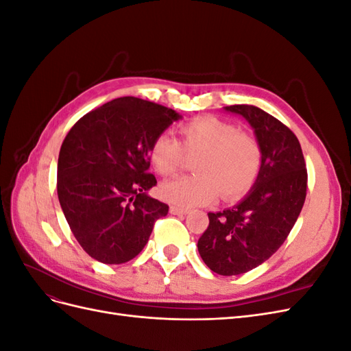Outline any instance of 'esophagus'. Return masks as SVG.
<instances>
[{
  "label": "esophagus",
  "mask_w": 351,
  "mask_h": 351,
  "mask_svg": "<svg viewBox=\"0 0 351 351\" xmlns=\"http://www.w3.org/2000/svg\"><path fill=\"white\" fill-rule=\"evenodd\" d=\"M187 209H183V208H178V206H176V205H173V206H169V214L171 215H186L187 214Z\"/></svg>",
  "instance_id": "1"
}]
</instances>
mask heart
Here are the masks:
<instances>
[{
    "instance_id": "heart-1",
    "label": "heart",
    "mask_w": 351,
    "mask_h": 351,
    "mask_svg": "<svg viewBox=\"0 0 351 351\" xmlns=\"http://www.w3.org/2000/svg\"><path fill=\"white\" fill-rule=\"evenodd\" d=\"M182 143L168 133L155 137L151 161L156 171L174 176L183 167L186 154L196 156V176L178 177L159 189L169 204L192 208L210 204L218 193L232 200L253 187L262 165V152L253 137L239 133L234 124L215 117H199L180 127Z\"/></svg>"
}]
</instances>
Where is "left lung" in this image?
Instances as JSON below:
<instances>
[{"mask_svg":"<svg viewBox=\"0 0 351 351\" xmlns=\"http://www.w3.org/2000/svg\"><path fill=\"white\" fill-rule=\"evenodd\" d=\"M243 117L262 152L259 176L239 204L209 212V226L197 241L206 267L219 275H240L268 261L290 234L306 199L307 171L295 134L253 105H230Z\"/></svg>","mask_w":351,"mask_h":351,"instance_id":"obj_1","label":"left lung"}]
</instances>
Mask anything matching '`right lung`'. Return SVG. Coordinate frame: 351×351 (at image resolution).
Returning <instances> with one entry per match:
<instances>
[{
	"label": "right lung",
	"mask_w": 351,
	"mask_h": 351,
	"mask_svg": "<svg viewBox=\"0 0 351 351\" xmlns=\"http://www.w3.org/2000/svg\"><path fill=\"white\" fill-rule=\"evenodd\" d=\"M182 115L134 97L83 115L61 145L57 193L70 230L90 258L107 265L142 252L168 205L147 195L156 184L151 146Z\"/></svg>",
	"instance_id": "add662e5"
}]
</instances>
